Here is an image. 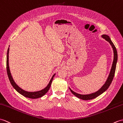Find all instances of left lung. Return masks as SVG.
<instances>
[{"label":"left lung","mask_w":123,"mask_h":123,"mask_svg":"<svg viewBox=\"0 0 123 123\" xmlns=\"http://www.w3.org/2000/svg\"><path fill=\"white\" fill-rule=\"evenodd\" d=\"M102 37L103 38H104L106 40H107V42L110 43L111 46V47H112L113 49L114 60H113L112 66H111V72L110 73V74H109L108 77L107 79V80H106L105 83L104 84V85L102 87H101L98 91L94 92V93H92L90 94H87V95H81V94L76 93V92L72 91V90L69 88V89L71 91V92H72V93L75 95V96H76V97L79 98H80L81 99H83V100L92 99L95 98L96 97L99 96L100 95L103 94V92H105L106 90L108 88V87H110V85L111 84V82H112V80H113V78L114 77V75H115L116 67V63L117 62V52L116 48L115 47V45H114L113 42H111V40L110 38V37H109L108 35H103Z\"/></svg>","instance_id":"left-lung-1"}]
</instances>
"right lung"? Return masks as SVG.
I'll return each instance as SVG.
<instances>
[{"label": "right lung", "instance_id": "obj_1", "mask_svg": "<svg viewBox=\"0 0 123 123\" xmlns=\"http://www.w3.org/2000/svg\"><path fill=\"white\" fill-rule=\"evenodd\" d=\"M9 48H8V50H7V75L8 76V78H9V80H10V82L12 84V85L13 86V88H14L16 91H17L19 93L22 95L23 96L29 98L31 99H36L38 98H40L43 96V95H45L46 93H47L48 90L49 89L51 83H52V81L53 78L54 77L55 75V74L53 75L52 78H51V80L49 81V83L48 84V85L46 86L45 88H43L42 90H40L39 91H37V92H27L25 91V90L21 89L20 87H19L16 83L15 82V81L13 80V78L12 77V75H11L10 71L9 69Z\"/></svg>", "mask_w": 123, "mask_h": 123}]
</instances>
